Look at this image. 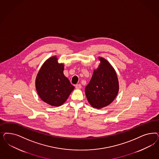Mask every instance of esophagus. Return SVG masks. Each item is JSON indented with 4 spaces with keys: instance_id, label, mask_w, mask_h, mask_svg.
Listing matches in <instances>:
<instances>
[{
    "instance_id": "esophagus-1",
    "label": "esophagus",
    "mask_w": 159,
    "mask_h": 159,
    "mask_svg": "<svg viewBox=\"0 0 159 159\" xmlns=\"http://www.w3.org/2000/svg\"><path fill=\"white\" fill-rule=\"evenodd\" d=\"M75 88L77 89H81L82 88V86H81V84H76L75 85Z\"/></svg>"
}]
</instances>
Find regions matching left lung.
<instances>
[{
    "mask_svg": "<svg viewBox=\"0 0 159 159\" xmlns=\"http://www.w3.org/2000/svg\"><path fill=\"white\" fill-rule=\"evenodd\" d=\"M91 80L85 89L88 101L93 108L105 107L112 102L118 95L119 82L116 72L109 62L102 57Z\"/></svg>",
    "mask_w": 159,
    "mask_h": 159,
    "instance_id": "1",
    "label": "left lung"
}]
</instances>
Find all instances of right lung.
I'll return each instance as SVG.
<instances>
[{"label": "right lung", "instance_id": "add662e5", "mask_svg": "<svg viewBox=\"0 0 159 159\" xmlns=\"http://www.w3.org/2000/svg\"><path fill=\"white\" fill-rule=\"evenodd\" d=\"M64 65L52 56L44 62L37 75V93L42 101L51 106H61L75 88L64 75Z\"/></svg>", "mask_w": 159, "mask_h": 159}]
</instances>
